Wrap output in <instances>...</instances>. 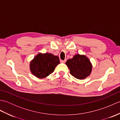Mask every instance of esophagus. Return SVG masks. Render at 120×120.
Segmentation results:
<instances>
[{
    "label": "esophagus",
    "mask_w": 120,
    "mask_h": 120,
    "mask_svg": "<svg viewBox=\"0 0 120 120\" xmlns=\"http://www.w3.org/2000/svg\"><path fill=\"white\" fill-rule=\"evenodd\" d=\"M66 61H67V59H65L64 60H60V62L61 63H65Z\"/></svg>",
    "instance_id": "34e87169"
}]
</instances>
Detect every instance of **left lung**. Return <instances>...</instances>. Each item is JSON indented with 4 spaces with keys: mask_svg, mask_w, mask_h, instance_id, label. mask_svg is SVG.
<instances>
[{
    "mask_svg": "<svg viewBox=\"0 0 120 120\" xmlns=\"http://www.w3.org/2000/svg\"><path fill=\"white\" fill-rule=\"evenodd\" d=\"M70 68V74L74 77L82 79L88 76L91 72L92 64L85 56L76 55L66 62Z\"/></svg>",
    "mask_w": 120,
    "mask_h": 120,
    "instance_id": "left-lung-1",
    "label": "left lung"
}]
</instances>
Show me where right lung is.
Segmentation results:
<instances>
[{"label": "right lung", "mask_w": 120, "mask_h": 120, "mask_svg": "<svg viewBox=\"0 0 120 120\" xmlns=\"http://www.w3.org/2000/svg\"><path fill=\"white\" fill-rule=\"evenodd\" d=\"M60 63L58 56L52 53H39L30 62V70L35 76L43 78L53 73L56 66Z\"/></svg>", "instance_id": "right-lung-1"}]
</instances>
